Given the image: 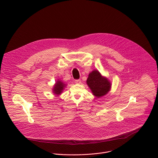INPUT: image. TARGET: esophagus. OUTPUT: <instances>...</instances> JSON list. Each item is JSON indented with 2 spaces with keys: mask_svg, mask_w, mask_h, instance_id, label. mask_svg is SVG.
<instances>
[{
  "mask_svg": "<svg viewBox=\"0 0 158 158\" xmlns=\"http://www.w3.org/2000/svg\"><path fill=\"white\" fill-rule=\"evenodd\" d=\"M75 83L76 84H81V81L80 79H77L75 81Z\"/></svg>",
  "mask_w": 158,
  "mask_h": 158,
  "instance_id": "1",
  "label": "esophagus"
}]
</instances>
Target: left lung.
Wrapping results in <instances>:
<instances>
[{"mask_svg":"<svg viewBox=\"0 0 158 158\" xmlns=\"http://www.w3.org/2000/svg\"><path fill=\"white\" fill-rule=\"evenodd\" d=\"M86 83L92 94L98 98L106 95L111 88L110 81L107 77L103 76L97 69H94L89 73Z\"/></svg>","mask_w":158,"mask_h":158,"instance_id":"8db88e82","label":"left lung"}]
</instances>
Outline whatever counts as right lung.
Returning a JSON list of instances; mask_svg holds the SVG:
<instances>
[{
  "label": "right lung",
  "mask_w": 158,
  "mask_h": 158,
  "mask_svg": "<svg viewBox=\"0 0 158 158\" xmlns=\"http://www.w3.org/2000/svg\"><path fill=\"white\" fill-rule=\"evenodd\" d=\"M66 86V84H64L63 81H61L59 79H57V81H56L52 89L53 94L57 97L59 96L63 93V90L64 89Z\"/></svg>",
  "instance_id": "obj_1"
}]
</instances>
